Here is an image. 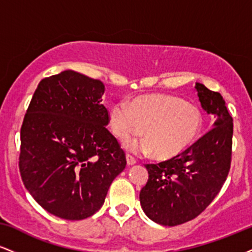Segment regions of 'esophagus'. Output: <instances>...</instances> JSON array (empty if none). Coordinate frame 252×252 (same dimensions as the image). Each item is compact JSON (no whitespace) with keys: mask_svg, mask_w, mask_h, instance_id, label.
Masks as SVG:
<instances>
[{"mask_svg":"<svg viewBox=\"0 0 252 252\" xmlns=\"http://www.w3.org/2000/svg\"><path fill=\"white\" fill-rule=\"evenodd\" d=\"M126 163H128V166H132V164L136 163V158L134 156L128 154L126 155Z\"/></svg>","mask_w":252,"mask_h":252,"instance_id":"1","label":"esophagus"}]
</instances>
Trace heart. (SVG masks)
Listing matches in <instances>:
<instances>
[{
	"instance_id": "b5f03b06",
	"label": "heart",
	"mask_w": 252,
	"mask_h": 252,
	"mask_svg": "<svg viewBox=\"0 0 252 252\" xmlns=\"http://www.w3.org/2000/svg\"><path fill=\"white\" fill-rule=\"evenodd\" d=\"M109 122L120 140L140 136L144 129L146 141L137 144L126 141L130 150L153 152L160 160H168L184 153L196 140L202 126V114L194 104L169 94H147L126 100L110 108Z\"/></svg>"
}]
</instances>
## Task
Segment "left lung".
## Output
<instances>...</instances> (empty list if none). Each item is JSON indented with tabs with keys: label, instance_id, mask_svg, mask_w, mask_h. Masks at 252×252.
<instances>
[{
	"label": "left lung",
	"instance_id": "8db88e82",
	"mask_svg": "<svg viewBox=\"0 0 252 252\" xmlns=\"http://www.w3.org/2000/svg\"><path fill=\"white\" fill-rule=\"evenodd\" d=\"M201 108L215 115L213 128L180 155L146 164L148 181L140 192L148 218L164 226L192 220L206 209L226 180L232 155L233 121L219 92L195 84Z\"/></svg>",
	"mask_w": 252,
	"mask_h": 252
}]
</instances>
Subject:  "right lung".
<instances>
[{"label": "right lung", "instance_id": "right-lung-1", "mask_svg": "<svg viewBox=\"0 0 252 252\" xmlns=\"http://www.w3.org/2000/svg\"><path fill=\"white\" fill-rule=\"evenodd\" d=\"M104 90L100 80L63 71L39 83L25 115L20 174L37 204L59 218L94 215L126 168V154L105 126Z\"/></svg>", "mask_w": 252, "mask_h": 252}]
</instances>
